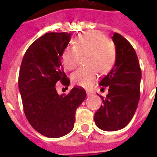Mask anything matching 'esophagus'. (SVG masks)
Wrapping results in <instances>:
<instances>
[{
	"label": "esophagus",
	"mask_w": 157,
	"mask_h": 157,
	"mask_svg": "<svg viewBox=\"0 0 157 157\" xmlns=\"http://www.w3.org/2000/svg\"><path fill=\"white\" fill-rule=\"evenodd\" d=\"M86 94L88 97H90V96H93L94 94V93L91 90H86Z\"/></svg>",
	"instance_id": "obj_1"
}]
</instances>
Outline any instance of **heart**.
Segmentation results:
<instances>
[{
	"label": "heart",
	"mask_w": 157,
	"mask_h": 157,
	"mask_svg": "<svg viewBox=\"0 0 157 157\" xmlns=\"http://www.w3.org/2000/svg\"><path fill=\"white\" fill-rule=\"evenodd\" d=\"M88 67H81L71 75L75 84L90 88L101 74L109 72L116 59L115 45L109 41L106 36L96 30L84 32L78 34L75 40V46H68L62 54V62L66 69L71 71L78 64L80 56H85Z\"/></svg>",
	"instance_id": "obj_1"
}]
</instances>
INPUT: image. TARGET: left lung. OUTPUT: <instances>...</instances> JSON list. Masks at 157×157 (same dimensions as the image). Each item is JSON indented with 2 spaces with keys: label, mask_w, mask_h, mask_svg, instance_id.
<instances>
[{
  "label": "left lung",
  "mask_w": 157,
  "mask_h": 157,
  "mask_svg": "<svg viewBox=\"0 0 157 157\" xmlns=\"http://www.w3.org/2000/svg\"><path fill=\"white\" fill-rule=\"evenodd\" d=\"M112 41L116 49L114 67L99 83L109 87V94L105 98L101 96L103 105L94 115L96 125L105 131L120 130L130 123L138 108L141 79L139 61L130 43L118 33Z\"/></svg>",
  "instance_id": "obj_1"
}]
</instances>
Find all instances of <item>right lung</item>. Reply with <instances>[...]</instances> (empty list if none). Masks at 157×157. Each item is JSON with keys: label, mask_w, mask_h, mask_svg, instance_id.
<instances>
[{"label": "right lung", "mask_w": 157, "mask_h": 157, "mask_svg": "<svg viewBox=\"0 0 157 157\" xmlns=\"http://www.w3.org/2000/svg\"><path fill=\"white\" fill-rule=\"evenodd\" d=\"M71 33H46L32 43L25 52L19 75V90L24 113L32 127L48 138H59L74 127L75 112L86 97L80 87L67 95H59L58 82L68 86L63 72L62 54Z\"/></svg>", "instance_id": "obj_1"}]
</instances>
